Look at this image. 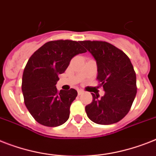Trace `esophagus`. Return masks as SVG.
Segmentation results:
<instances>
[{
	"label": "esophagus",
	"instance_id": "esophagus-1",
	"mask_svg": "<svg viewBox=\"0 0 156 156\" xmlns=\"http://www.w3.org/2000/svg\"><path fill=\"white\" fill-rule=\"evenodd\" d=\"M82 93H83V90H78V95H81Z\"/></svg>",
	"mask_w": 156,
	"mask_h": 156
}]
</instances>
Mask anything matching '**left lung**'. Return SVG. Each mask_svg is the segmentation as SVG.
Here are the masks:
<instances>
[{
    "label": "left lung",
    "instance_id": "left-lung-1",
    "mask_svg": "<svg viewBox=\"0 0 156 156\" xmlns=\"http://www.w3.org/2000/svg\"><path fill=\"white\" fill-rule=\"evenodd\" d=\"M94 58L98 67V87L105 94L91 93L93 100L86 106L90 119L102 125L118 122L128 113L137 93L136 74L131 60L121 49L102 41H82Z\"/></svg>",
    "mask_w": 156,
    "mask_h": 156
}]
</instances>
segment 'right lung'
Segmentation results:
<instances>
[{"instance_id": "obj_1", "label": "right lung", "mask_w": 156, "mask_h": 156, "mask_svg": "<svg viewBox=\"0 0 156 156\" xmlns=\"http://www.w3.org/2000/svg\"><path fill=\"white\" fill-rule=\"evenodd\" d=\"M80 41H48L30 57L24 69L21 90L25 107L41 125L58 126L69 117V107L78 92L58 91L55 85L75 55L86 53Z\"/></svg>"}]
</instances>
